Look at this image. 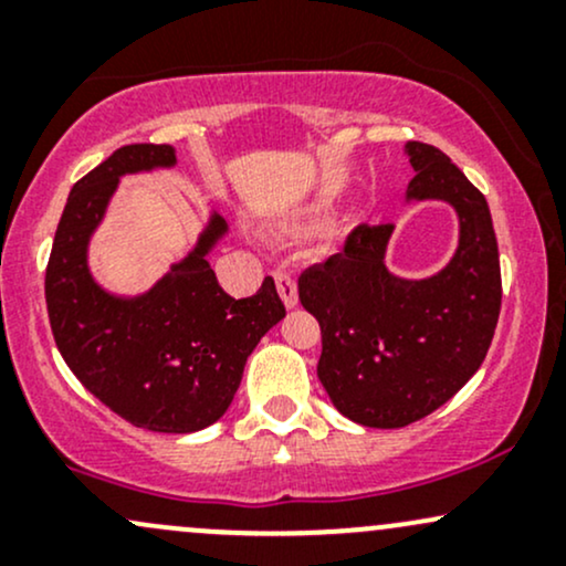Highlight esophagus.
<instances>
[{
    "instance_id": "1",
    "label": "esophagus",
    "mask_w": 566,
    "mask_h": 566,
    "mask_svg": "<svg viewBox=\"0 0 566 566\" xmlns=\"http://www.w3.org/2000/svg\"><path fill=\"white\" fill-rule=\"evenodd\" d=\"M274 282H276L279 297H282L284 305H287V308H295V305H297V284H295V279H292L290 274H284V271H274Z\"/></svg>"
}]
</instances>
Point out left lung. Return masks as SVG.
I'll use <instances>...</instances> for the list:
<instances>
[{
    "mask_svg": "<svg viewBox=\"0 0 566 566\" xmlns=\"http://www.w3.org/2000/svg\"><path fill=\"white\" fill-rule=\"evenodd\" d=\"M405 151L415 170L407 199H441L458 212L452 261L428 279H399L382 263L394 226H359L297 279L322 327L316 375L337 412L367 428L409 426L450 401L482 367L503 297L484 193L437 146L409 140Z\"/></svg>",
    "mask_w": 566,
    "mask_h": 566,
    "instance_id": "obj_1",
    "label": "left lung"
}]
</instances>
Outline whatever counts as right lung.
Here are the masks:
<instances>
[{
	"instance_id": "1",
	"label": "right lung",
	"mask_w": 566,
	"mask_h": 566,
	"mask_svg": "<svg viewBox=\"0 0 566 566\" xmlns=\"http://www.w3.org/2000/svg\"><path fill=\"white\" fill-rule=\"evenodd\" d=\"M172 165V146L133 143L76 180L55 231L44 301L57 350L95 399L146 431L191 433L229 409L247 356L287 311L271 276L242 301L220 287L207 263L229 229L220 216L143 295L119 297L95 282L87 244L119 178Z\"/></svg>"
}]
</instances>
